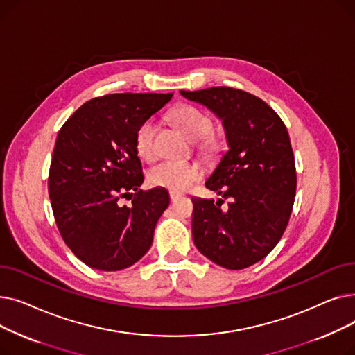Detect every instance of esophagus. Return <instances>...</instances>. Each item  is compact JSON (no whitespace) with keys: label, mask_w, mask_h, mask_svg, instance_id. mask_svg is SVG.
Returning <instances> with one entry per match:
<instances>
[{"label":"esophagus","mask_w":355,"mask_h":355,"mask_svg":"<svg viewBox=\"0 0 355 355\" xmlns=\"http://www.w3.org/2000/svg\"><path fill=\"white\" fill-rule=\"evenodd\" d=\"M181 197V194H178V193H174V191H171L170 193V198H171V201H175V200H178Z\"/></svg>","instance_id":"34e87169"}]
</instances>
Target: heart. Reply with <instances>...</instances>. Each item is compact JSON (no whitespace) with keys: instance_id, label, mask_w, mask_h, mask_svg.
I'll use <instances>...</instances> for the list:
<instances>
[{"instance_id":"heart-1","label":"heart","mask_w":355,"mask_h":355,"mask_svg":"<svg viewBox=\"0 0 355 355\" xmlns=\"http://www.w3.org/2000/svg\"><path fill=\"white\" fill-rule=\"evenodd\" d=\"M173 122L181 129V132L191 141H200L206 138L202 148L206 151H216L218 144L214 138L207 137L211 129V119L202 114V112L194 106L182 105L177 107L173 115ZM157 123L154 119H146L141 123L137 130L135 144L138 154L145 159H154L157 155L155 148V135ZM201 177V170L196 162L190 161H162L151 168L148 174V180L153 185L162 187L174 193H182Z\"/></svg>"}]
</instances>
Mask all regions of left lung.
Listing matches in <instances>:
<instances>
[{"mask_svg": "<svg viewBox=\"0 0 355 355\" xmlns=\"http://www.w3.org/2000/svg\"><path fill=\"white\" fill-rule=\"evenodd\" d=\"M181 96L221 121L229 149L206 181L223 198H193V239L201 254L232 270L249 268L281 240L292 213L296 171L288 130L276 112L248 92L217 86Z\"/></svg>", "mask_w": 355, "mask_h": 355, "instance_id": "8db88e82", "label": "left lung"}]
</instances>
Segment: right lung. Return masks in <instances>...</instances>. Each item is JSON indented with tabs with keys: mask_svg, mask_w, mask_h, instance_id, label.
Segmentation results:
<instances>
[{
	"mask_svg": "<svg viewBox=\"0 0 355 355\" xmlns=\"http://www.w3.org/2000/svg\"><path fill=\"white\" fill-rule=\"evenodd\" d=\"M173 93H115L82 105L55 139L49 196L55 225L70 250L98 270L135 265L153 245L157 221L170 204L162 187L144 182L135 137L141 123ZM133 206L119 198L132 193Z\"/></svg>",
	"mask_w": 355,
	"mask_h": 355,
	"instance_id": "obj_1",
	"label": "right lung"
}]
</instances>
